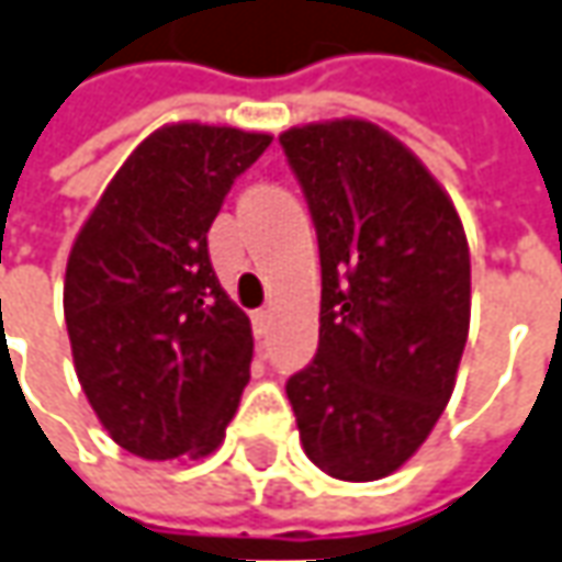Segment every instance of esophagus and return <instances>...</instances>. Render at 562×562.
Instances as JSON below:
<instances>
[{"label":"esophagus","instance_id":"obj_1","mask_svg":"<svg viewBox=\"0 0 562 562\" xmlns=\"http://www.w3.org/2000/svg\"><path fill=\"white\" fill-rule=\"evenodd\" d=\"M266 330H269V312H254V333H257V339H262L266 336Z\"/></svg>","mask_w":562,"mask_h":562}]
</instances>
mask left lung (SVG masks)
I'll use <instances>...</instances> for the list:
<instances>
[{
  "label": "left lung",
  "mask_w": 562,
  "mask_h": 562,
  "mask_svg": "<svg viewBox=\"0 0 562 562\" xmlns=\"http://www.w3.org/2000/svg\"><path fill=\"white\" fill-rule=\"evenodd\" d=\"M318 232L315 361L288 379L305 456L339 481H379L425 443L456 385L471 257L450 195L363 119L281 137Z\"/></svg>",
  "instance_id": "8db88e82"
}]
</instances>
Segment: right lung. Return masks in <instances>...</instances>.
Wrapping results in <instances>:
<instances>
[{"label": "right lung", "instance_id": "add662e5", "mask_svg": "<svg viewBox=\"0 0 562 562\" xmlns=\"http://www.w3.org/2000/svg\"><path fill=\"white\" fill-rule=\"evenodd\" d=\"M269 143L238 127H158L69 250L76 376L112 440L140 459L211 456L238 409L254 333L216 281L207 229Z\"/></svg>", "mask_w": 562, "mask_h": 562}]
</instances>
